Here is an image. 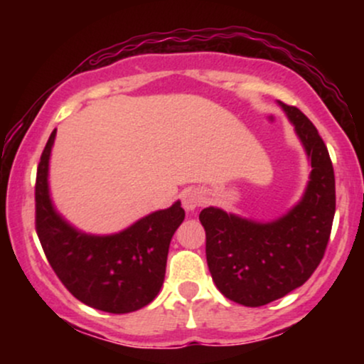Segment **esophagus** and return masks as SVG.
Listing matches in <instances>:
<instances>
[{
    "label": "esophagus",
    "mask_w": 364,
    "mask_h": 364,
    "mask_svg": "<svg viewBox=\"0 0 364 364\" xmlns=\"http://www.w3.org/2000/svg\"><path fill=\"white\" fill-rule=\"evenodd\" d=\"M183 207L186 208L188 212L195 210V208H198L200 205H203V202H205V196L200 190H196V188H190V190H186L185 193H183Z\"/></svg>",
    "instance_id": "obj_1"
}]
</instances>
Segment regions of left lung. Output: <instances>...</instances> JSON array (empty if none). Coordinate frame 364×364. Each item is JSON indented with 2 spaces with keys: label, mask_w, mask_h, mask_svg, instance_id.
I'll list each match as a JSON object with an SVG mask.
<instances>
[{
  "label": "left lung",
  "mask_w": 364,
  "mask_h": 364,
  "mask_svg": "<svg viewBox=\"0 0 364 364\" xmlns=\"http://www.w3.org/2000/svg\"><path fill=\"white\" fill-rule=\"evenodd\" d=\"M279 104L311 162L301 202L272 223H255L215 207L200 212L207 265L217 289L253 308L282 298L311 277L327 250L336 214V178L327 145L298 107Z\"/></svg>",
  "instance_id": "obj_1"
}]
</instances>
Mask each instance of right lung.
Masks as SVG:
<instances>
[{
  "mask_svg": "<svg viewBox=\"0 0 364 364\" xmlns=\"http://www.w3.org/2000/svg\"><path fill=\"white\" fill-rule=\"evenodd\" d=\"M53 129L41 156L36 179V231L53 267L78 301L107 313L147 306L161 291L171 237L185 219L181 203L136 220L109 236L80 232L54 210L48 186Z\"/></svg>",
  "mask_w": 364,
  "mask_h": 364,
  "instance_id": "1",
  "label": "right lung"
}]
</instances>
